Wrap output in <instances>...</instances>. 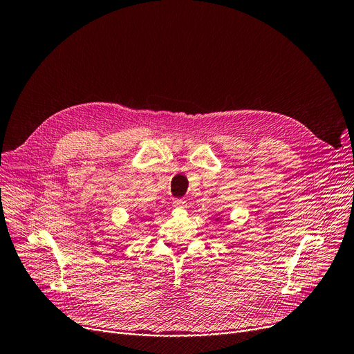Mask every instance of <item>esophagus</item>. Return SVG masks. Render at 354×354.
Returning <instances> with one entry per match:
<instances>
[{
    "instance_id": "34e87169",
    "label": "esophagus",
    "mask_w": 354,
    "mask_h": 354,
    "mask_svg": "<svg viewBox=\"0 0 354 354\" xmlns=\"http://www.w3.org/2000/svg\"><path fill=\"white\" fill-rule=\"evenodd\" d=\"M173 206H174V207H180V209H183V207H186V206H187V201H186V198H180V197H177V198H174V200H173Z\"/></svg>"
}]
</instances>
